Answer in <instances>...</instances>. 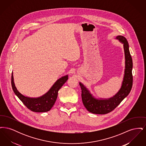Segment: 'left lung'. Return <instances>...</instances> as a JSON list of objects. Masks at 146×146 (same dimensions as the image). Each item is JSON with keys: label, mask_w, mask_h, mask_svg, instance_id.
<instances>
[{"label": "left lung", "mask_w": 146, "mask_h": 146, "mask_svg": "<svg viewBox=\"0 0 146 146\" xmlns=\"http://www.w3.org/2000/svg\"><path fill=\"white\" fill-rule=\"evenodd\" d=\"M115 39L123 44L125 55L124 77L121 87L118 92L113 96L108 98H96L85 85L79 82L82 89V98L84 106L88 111L94 114H104L112 111L129 94L132 88V60L128 42L122 35L117 36Z\"/></svg>", "instance_id": "8db88e82"}]
</instances>
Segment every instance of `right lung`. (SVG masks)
Masks as SVG:
<instances>
[{"mask_svg":"<svg viewBox=\"0 0 146 146\" xmlns=\"http://www.w3.org/2000/svg\"><path fill=\"white\" fill-rule=\"evenodd\" d=\"M68 79V75L59 78L49 91L40 97H30L22 95L17 89L14 83L13 72L11 76V85L15 94L29 110L35 112H46L51 109L55 103L58 91Z\"/></svg>","mask_w":146,"mask_h":146,"instance_id":"1","label":"right lung"}]
</instances>
